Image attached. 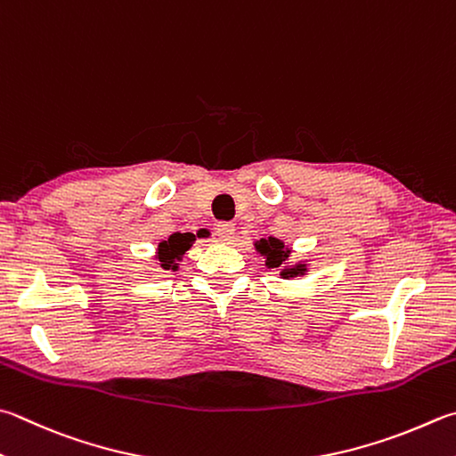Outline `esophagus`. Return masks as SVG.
<instances>
[{"label":"esophagus","instance_id":"34e87169","mask_svg":"<svg viewBox=\"0 0 456 456\" xmlns=\"http://www.w3.org/2000/svg\"><path fill=\"white\" fill-rule=\"evenodd\" d=\"M216 234H218V238L222 240V242H224V244H230L232 240H234L236 226L232 224V222H220V224L216 226Z\"/></svg>","mask_w":456,"mask_h":456}]
</instances>
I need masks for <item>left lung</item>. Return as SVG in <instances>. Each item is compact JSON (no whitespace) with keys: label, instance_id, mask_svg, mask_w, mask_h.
<instances>
[{"label":"left lung","instance_id":"obj_1","mask_svg":"<svg viewBox=\"0 0 456 456\" xmlns=\"http://www.w3.org/2000/svg\"><path fill=\"white\" fill-rule=\"evenodd\" d=\"M256 252L260 254L265 260V268L268 270H278L280 278L283 280H294V278H304L309 272V260H299V262H289L291 256V246L283 242L280 238H260L254 242Z\"/></svg>","mask_w":456,"mask_h":456}]
</instances>
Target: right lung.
Instances as JSON below:
<instances>
[{"instance_id":"add662e5","label":"right lung","mask_w":456,"mask_h":456,"mask_svg":"<svg viewBox=\"0 0 456 456\" xmlns=\"http://www.w3.org/2000/svg\"><path fill=\"white\" fill-rule=\"evenodd\" d=\"M199 236V234H196ZM196 236L192 232H175V234H170L168 240H162L159 242L157 252H154V257H157V262L160 264L162 270H178V262L183 260V256L191 250V246L196 242ZM200 238V236H199Z\"/></svg>"}]
</instances>
